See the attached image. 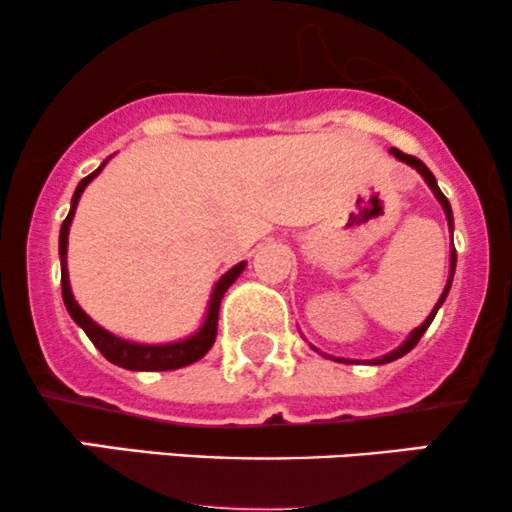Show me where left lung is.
I'll return each instance as SVG.
<instances>
[{"label":"left lung","instance_id":"8db88e82","mask_svg":"<svg viewBox=\"0 0 512 512\" xmlns=\"http://www.w3.org/2000/svg\"><path fill=\"white\" fill-rule=\"evenodd\" d=\"M390 153H393L395 158H398V160L407 162V165H412L414 170H417V172L422 174V177L426 179V184L431 186V191H434L438 201H441L443 210H446V218H448V225H450V234H453V210H450V203H448V198L443 196V191H441V189H438V184H436V177H434V174H431L429 167H426L424 162L419 160V158H414V155H407V153H402V150H398V148H393V150H390ZM455 263H458V256H455V249H453V251H450V278H448V285H446V290H443L441 299H438V302H436L434 311H431V314H429V318H426V321L422 323V326L412 330V333H410V338H407L405 342H402V345L398 347V350H395V352H390V354H386V357H381V359H371V364H388V362H395V359L405 357L407 352L414 350V345H417V342L422 340V335L426 333V328H429V326H431V321H434L436 311L441 309V304H443V302H446V297H448V290H450V282H453V275H455ZM338 362L354 364V362H350V359H338Z\"/></svg>","mask_w":512,"mask_h":512}]
</instances>
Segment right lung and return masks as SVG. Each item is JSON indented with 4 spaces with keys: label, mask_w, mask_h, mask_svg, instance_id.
Listing matches in <instances>:
<instances>
[{
    "label": "right lung",
    "mask_w": 512,
    "mask_h": 512,
    "mask_svg": "<svg viewBox=\"0 0 512 512\" xmlns=\"http://www.w3.org/2000/svg\"><path fill=\"white\" fill-rule=\"evenodd\" d=\"M105 162H102V165L93 174H88V177H83L81 182H78L74 198H71V210H69V215H66V220L62 222V232H59V258H62V297L66 304V311H69L71 318H74L78 326L86 330L90 342L98 347L107 362L122 366V369H131V371L182 369V366H186V364L198 362V359H201L203 354L213 347L215 335H218V314H220L222 294H225L227 287H230L232 282L239 278V273H242L246 263H237V266H234L232 270H227V273L218 280V285H215V290H213V297H210L206 321H203L201 330H198L196 335H191V338L170 342V345H138V342H126L122 338H117V335L107 333L105 328H100L98 323H95L93 318H90L86 311L76 304L74 294H71L69 273H66V242H69V225H71V220H74L78 198H81L83 189H86L90 179L98 177L102 167H105Z\"/></svg>",
    "instance_id": "1"
}]
</instances>
